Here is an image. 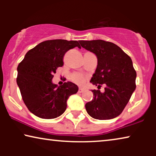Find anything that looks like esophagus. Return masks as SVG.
Segmentation results:
<instances>
[{
	"mask_svg": "<svg viewBox=\"0 0 156 156\" xmlns=\"http://www.w3.org/2000/svg\"><path fill=\"white\" fill-rule=\"evenodd\" d=\"M83 91H84V89L80 88L78 90V93H82V92H83Z\"/></svg>",
	"mask_w": 156,
	"mask_h": 156,
	"instance_id": "1",
	"label": "esophagus"
}]
</instances>
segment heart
Returning <instances> with one entry per match:
<instances>
[{"instance_id":"b5f03b06","label":"heart","mask_w":156,"mask_h":156,"mask_svg":"<svg viewBox=\"0 0 156 156\" xmlns=\"http://www.w3.org/2000/svg\"><path fill=\"white\" fill-rule=\"evenodd\" d=\"M70 79H71L72 82L76 83V84L80 85V86L84 85L87 81V76L79 73L72 74L71 76H70Z\"/></svg>"}]
</instances>
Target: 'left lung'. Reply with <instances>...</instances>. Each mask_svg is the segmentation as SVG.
Listing matches in <instances>:
<instances>
[{
  "label": "left lung",
  "mask_w": 156,
  "mask_h": 156,
  "mask_svg": "<svg viewBox=\"0 0 156 156\" xmlns=\"http://www.w3.org/2000/svg\"><path fill=\"white\" fill-rule=\"evenodd\" d=\"M83 48L97 55L98 64L90 82L94 99L85 104L89 116L99 120L112 119L122 113L136 89V72L129 55L116 44L102 40H80ZM101 84L105 92L99 90Z\"/></svg>",
  "instance_id": "1"
}]
</instances>
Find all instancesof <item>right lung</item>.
<instances>
[{"instance_id":"add662e5","label":"right lung","mask_w":156,"mask_h":156,"mask_svg":"<svg viewBox=\"0 0 156 156\" xmlns=\"http://www.w3.org/2000/svg\"><path fill=\"white\" fill-rule=\"evenodd\" d=\"M81 48L76 40H50L42 42L26 53L18 67L17 84L27 108L42 119L57 118L65 112L67 101L78 87L65 82L53 84L56 69L64 65V55L70 49Z\"/></svg>"}]
</instances>
